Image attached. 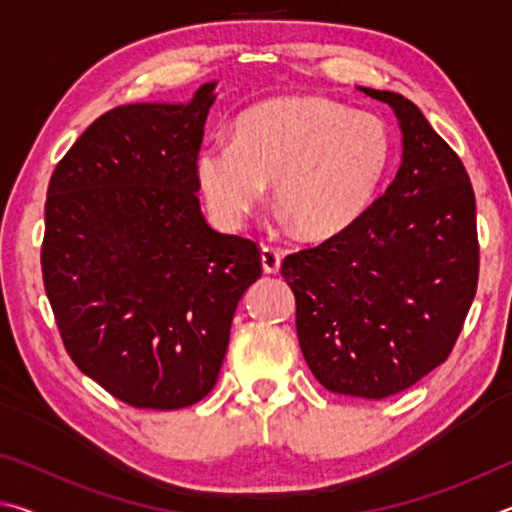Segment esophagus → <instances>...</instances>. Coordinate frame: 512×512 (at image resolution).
<instances>
[{"label": "esophagus", "mask_w": 512, "mask_h": 512, "mask_svg": "<svg viewBox=\"0 0 512 512\" xmlns=\"http://www.w3.org/2000/svg\"><path fill=\"white\" fill-rule=\"evenodd\" d=\"M262 266H264L266 273H280V266H282L280 250H275L271 246H264L262 248Z\"/></svg>", "instance_id": "esophagus-1"}]
</instances>
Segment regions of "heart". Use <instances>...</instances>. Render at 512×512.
I'll list each match as a JSON object with an SVG mask.
<instances>
[{
    "mask_svg": "<svg viewBox=\"0 0 512 512\" xmlns=\"http://www.w3.org/2000/svg\"><path fill=\"white\" fill-rule=\"evenodd\" d=\"M393 162V137L372 112L314 94L257 103L235 124V140L196 155V178L212 214L239 228L273 183L277 210L298 235L327 239L357 223Z\"/></svg>",
    "mask_w": 512,
    "mask_h": 512,
    "instance_id": "heart-1",
    "label": "heart"
}]
</instances>
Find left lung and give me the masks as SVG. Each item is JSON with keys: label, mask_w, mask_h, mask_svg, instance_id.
I'll return each mask as SVG.
<instances>
[{"label": "left lung", "mask_w": 512, "mask_h": 512, "mask_svg": "<svg viewBox=\"0 0 512 512\" xmlns=\"http://www.w3.org/2000/svg\"><path fill=\"white\" fill-rule=\"evenodd\" d=\"M359 90L400 121V169L348 230L284 257L282 277L314 377L332 393L381 400L449 357L479 282V239L452 146L402 94Z\"/></svg>", "instance_id": "1"}]
</instances>
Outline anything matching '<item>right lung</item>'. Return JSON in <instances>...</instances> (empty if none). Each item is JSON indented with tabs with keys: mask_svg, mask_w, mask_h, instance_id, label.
Returning <instances> with one entry per match:
<instances>
[{
	"mask_svg": "<svg viewBox=\"0 0 512 512\" xmlns=\"http://www.w3.org/2000/svg\"><path fill=\"white\" fill-rule=\"evenodd\" d=\"M214 88L112 108L49 180L40 262L60 339L135 409H183L212 391L235 309L262 275L255 241L212 230L196 196Z\"/></svg>",
	"mask_w": 512,
	"mask_h": 512,
	"instance_id": "obj_1",
	"label": "right lung"
}]
</instances>
